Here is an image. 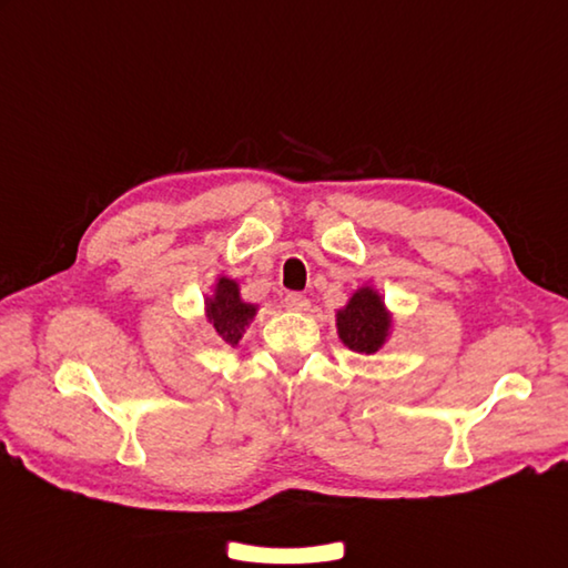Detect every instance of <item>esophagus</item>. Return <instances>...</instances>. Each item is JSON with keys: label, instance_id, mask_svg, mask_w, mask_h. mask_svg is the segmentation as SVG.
<instances>
[{"label": "esophagus", "instance_id": "obj_1", "mask_svg": "<svg viewBox=\"0 0 568 568\" xmlns=\"http://www.w3.org/2000/svg\"><path fill=\"white\" fill-rule=\"evenodd\" d=\"M283 304L290 312H307L310 310V300L300 293H287Z\"/></svg>", "mask_w": 568, "mask_h": 568}]
</instances>
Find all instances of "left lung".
Returning <instances> with one entry per match:
<instances>
[{"label": "left lung", "mask_w": 568, "mask_h": 568, "mask_svg": "<svg viewBox=\"0 0 568 568\" xmlns=\"http://www.w3.org/2000/svg\"><path fill=\"white\" fill-rule=\"evenodd\" d=\"M338 338L353 353H379L394 331V314L388 312L382 293L372 285H362L336 312Z\"/></svg>", "instance_id": "left-lung-1"}]
</instances>
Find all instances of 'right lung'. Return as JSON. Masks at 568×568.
<instances>
[{"mask_svg": "<svg viewBox=\"0 0 568 568\" xmlns=\"http://www.w3.org/2000/svg\"><path fill=\"white\" fill-rule=\"evenodd\" d=\"M203 310H206V318L215 336L227 345H237L244 336V328L254 322L258 304L244 302L240 283L221 275L213 285V293L203 297Z\"/></svg>", "mask_w": 568, "mask_h": 568, "instance_id": "right-lung-1", "label": "right lung"}]
</instances>
